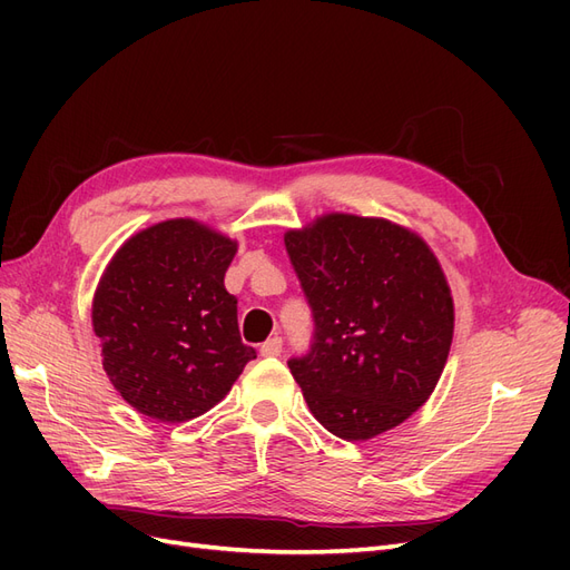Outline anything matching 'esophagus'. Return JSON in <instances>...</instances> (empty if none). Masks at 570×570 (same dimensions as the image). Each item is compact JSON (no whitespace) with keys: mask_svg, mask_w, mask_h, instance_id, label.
<instances>
[{"mask_svg":"<svg viewBox=\"0 0 570 570\" xmlns=\"http://www.w3.org/2000/svg\"><path fill=\"white\" fill-rule=\"evenodd\" d=\"M262 356H281V352H283V340L275 335V337H271V340H266L264 344H262Z\"/></svg>","mask_w":570,"mask_h":570,"instance_id":"obj_1","label":"esophagus"}]
</instances>
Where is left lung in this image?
I'll return each instance as SVG.
<instances>
[{
    "mask_svg": "<svg viewBox=\"0 0 570 570\" xmlns=\"http://www.w3.org/2000/svg\"><path fill=\"white\" fill-rule=\"evenodd\" d=\"M314 314L308 354L287 366L318 423L364 442L433 394L450 356L454 302L435 254L385 218L325 214L285 233Z\"/></svg>",
    "mask_w": 570,
    "mask_h": 570,
    "instance_id": "1",
    "label": "left lung"
}]
</instances>
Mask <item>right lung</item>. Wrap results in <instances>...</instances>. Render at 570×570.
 <instances>
[{
    "mask_svg": "<svg viewBox=\"0 0 570 570\" xmlns=\"http://www.w3.org/2000/svg\"><path fill=\"white\" fill-rule=\"evenodd\" d=\"M237 243L193 218L132 235L92 302L101 366L145 416L185 423L216 406L256 352L243 344L237 299L223 285Z\"/></svg>",
    "mask_w": 570,
    "mask_h": 570,
    "instance_id": "obj_1",
    "label": "right lung"
}]
</instances>
